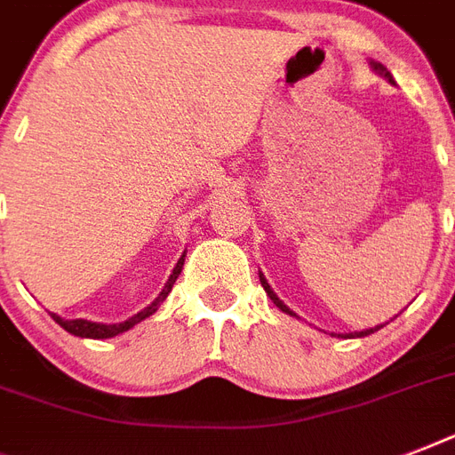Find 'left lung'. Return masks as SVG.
<instances>
[{"instance_id":"obj_1","label":"left lung","mask_w":455,"mask_h":455,"mask_svg":"<svg viewBox=\"0 0 455 455\" xmlns=\"http://www.w3.org/2000/svg\"><path fill=\"white\" fill-rule=\"evenodd\" d=\"M371 68H373L375 73L378 75H382V77H385V80L387 82H392V84H395V80H392V75H389V70L385 66H382V63H378V60H371ZM259 281H262V288L264 291H267V295H269L271 298V302L276 304L278 309L283 311V314H288V316H295V318H299L298 314H295V311L291 309V307H288V304L283 302V299L278 298L276 292H274V288H271L269 283H267V278H264V274H259ZM382 325H375V328H366V331H356V332H347V335H339V338H366V335H371V332H375V331H380Z\"/></svg>"}]
</instances>
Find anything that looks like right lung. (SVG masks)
<instances>
[{
	"label": "right lung",
	"mask_w": 455,
	"mask_h": 455,
	"mask_svg": "<svg viewBox=\"0 0 455 455\" xmlns=\"http://www.w3.org/2000/svg\"><path fill=\"white\" fill-rule=\"evenodd\" d=\"M184 257H186V252L179 257L177 267L172 269L170 278H167V283H164V288L160 291V295H157V298L153 299L148 307H144V309L139 311V314H134V316L127 318V321H123V323H96V321H87V318H60L59 314H52V318L60 325V328H63V331H68L70 335H77V338L106 339V338H116V335H120V332H127L130 328H134L137 323H141V321H146L148 316H153V314L157 311V307L164 302V298L170 295L172 285H174V281H177L179 274H181V267H184Z\"/></svg>",
	"instance_id": "add662e5"
}]
</instances>
